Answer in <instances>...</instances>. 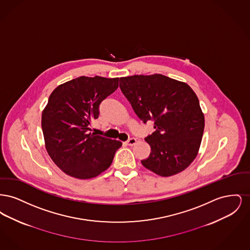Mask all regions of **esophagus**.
<instances>
[{"instance_id":"1","label":"esophagus","mask_w":250,"mask_h":250,"mask_svg":"<svg viewBox=\"0 0 250 250\" xmlns=\"http://www.w3.org/2000/svg\"><path fill=\"white\" fill-rule=\"evenodd\" d=\"M137 143V140L136 139H134V138H132L130 140H128L127 142H126V144L127 145H129V146H133V145H135Z\"/></svg>"}]
</instances>
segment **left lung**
<instances>
[{
    "instance_id": "left-lung-1",
    "label": "left lung",
    "mask_w": 250,
    "mask_h": 250,
    "mask_svg": "<svg viewBox=\"0 0 250 250\" xmlns=\"http://www.w3.org/2000/svg\"><path fill=\"white\" fill-rule=\"evenodd\" d=\"M120 89L143 123L155 121V132L145 138L151 153L143 166L163 177L185 170L198 155L204 130V114L190 86L154 74L120 78Z\"/></svg>"
}]
</instances>
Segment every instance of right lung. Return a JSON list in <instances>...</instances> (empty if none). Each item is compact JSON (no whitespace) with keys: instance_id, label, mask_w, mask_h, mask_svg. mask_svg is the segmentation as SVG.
<instances>
[{"instance_id":"obj_1","label":"right lung","mask_w":250,"mask_h":250,"mask_svg":"<svg viewBox=\"0 0 250 250\" xmlns=\"http://www.w3.org/2000/svg\"><path fill=\"white\" fill-rule=\"evenodd\" d=\"M119 78L82 76L60 84L42 111L45 147L52 161L67 175L91 179L111 165L119 141L92 134L102 100L118 88Z\"/></svg>"}]
</instances>
